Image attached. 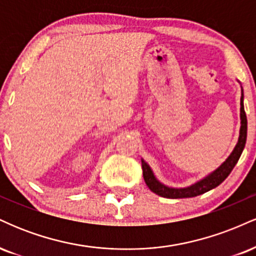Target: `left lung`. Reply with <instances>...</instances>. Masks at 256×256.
I'll return each instance as SVG.
<instances>
[{"mask_svg":"<svg viewBox=\"0 0 256 256\" xmlns=\"http://www.w3.org/2000/svg\"><path fill=\"white\" fill-rule=\"evenodd\" d=\"M246 140V116L244 112V106H243V92L240 96V138L237 142L236 146H234V152L231 155L226 158V161L222 164L219 168H216L213 173L210 176L202 179V180L198 182V183L192 184V186L183 188V189H173V188H168L166 185L161 184L156 178L152 174V171L148 164L142 160V170H143V178H144L146 184L148 185L149 189L156 195L161 196V198H195V196L202 195V194L210 192V190L214 189L222 184V182L228 178L230 174L234 167L236 166L237 161L240 160V154H242L243 149H244Z\"/></svg>","mask_w":256,"mask_h":256,"instance_id":"1","label":"left lung"}]
</instances>
